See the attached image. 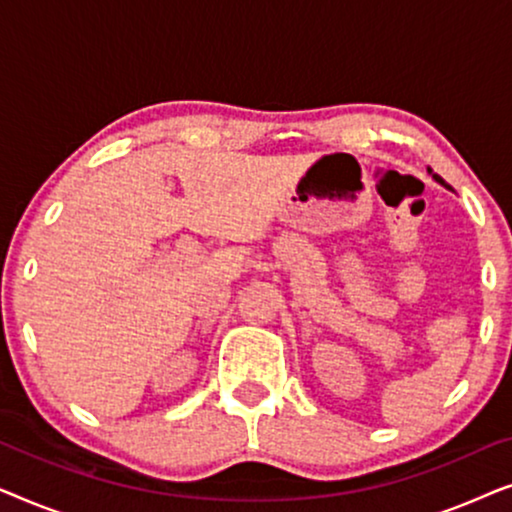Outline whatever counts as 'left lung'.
Wrapping results in <instances>:
<instances>
[{
  "label": "left lung",
  "mask_w": 512,
  "mask_h": 512,
  "mask_svg": "<svg viewBox=\"0 0 512 512\" xmlns=\"http://www.w3.org/2000/svg\"><path fill=\"white\" fill-rule=\"evenodd\" d=\"M431 172V170H429ZM433 174V172H431ZM433 179H436L438 181V184H443L445 186V181H443V177H438V174H433Z\"/></svg>",
  "instance_id": "obj_1"
}]
</instances>
